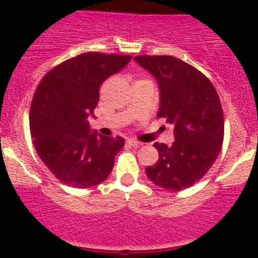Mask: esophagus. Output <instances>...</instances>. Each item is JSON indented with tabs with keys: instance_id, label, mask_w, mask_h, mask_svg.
<instances>
[{
	"instance_id": "esophagus-1",
	"label": "esophagus",
	"mask_w": 258,
	"mask_h": 258,
	"mask_svg": "<svg viewBox=\"0 0 258 258\" xmlns=\"http://www.w3.org/2000/svg\"><path fill=\"white\" fill-rule=\"evenodd\" d=\"M126 144H128L129 147H132V148H139V147H142L143 143L135 142V140H126Z\"/></svg>"
}]
</instances>
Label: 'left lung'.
Instances as JSON below:
<instances>
[{
  "label": "left lung",
  "instance_id": "obj_1",
  "mask_svg": "<svg viewBox=\"0 0 258 258\" xmlns=\"http://www.w3.org/2000/svg\"><path fill=\"white\" fill-rule=\"evenodd\" d=\"M160 88L158 118L174 125L171 147L155 143L159 160L145 169L149 180L171 191L199 181L221 151L224 113L216 89L205 74L172 55H138Z\"/></svg>",
  "mask_w": 258,
  "mask_h": 258
}]
</instances>
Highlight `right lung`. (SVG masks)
Instances as JSON below:
<instances>
[{
  "label": "right lung",
  "mask_w": 258,
  "mask_h": 258,
  "mask_svg": "<svg viewBox=\"0 0 258 258\" xmlns=\"http://www.w3.org/2000/svg\"><path fill=\"white\" fill-rule=\"evenodd\" d=\"M130 59L132 55L83 53L55 66L39 82L30 109L31 137L41 160L63 184L87 188L109 176L125 142L90 133L88 118L103 82Z\"/></svg>",
  "instance_id": "1"
}]
</instances>
